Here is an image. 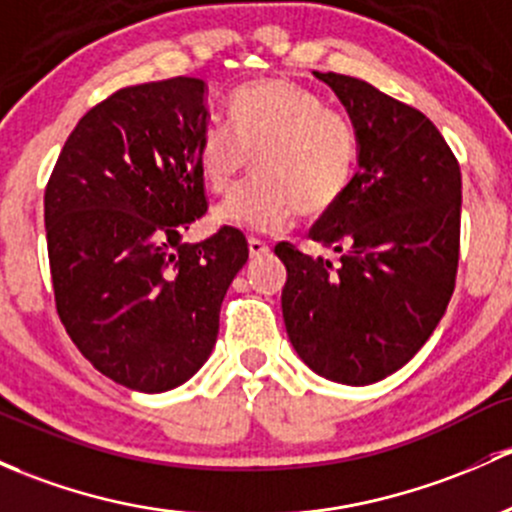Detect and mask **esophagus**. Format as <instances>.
Here are the masks:
<instances>
[{
  "instance_id": "obj_1",
  "label": "esophagus",
  "mask_w": 512,
  "mask_h": 512,
  "mask_svg": "<svg viewBox=\"0 0 512 512\" xmlns=\"http://www.w3.org/2000/svg\"><path fill=\"white\" fill-rule=\"evenodd\" d=\"M247 250H250V257H262L270 252V245L262 240H257V238H250L247 240Z\"/></svg>"
}]
</instances>
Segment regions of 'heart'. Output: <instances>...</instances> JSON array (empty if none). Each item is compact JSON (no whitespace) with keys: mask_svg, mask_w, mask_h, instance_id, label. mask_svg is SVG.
Segmentation results:
<instances>
[{"mask_svg":"<svg viewBox=\"0 0 512 512\" xmlns=\"http://www.w3.org/2000/svg\"><path fill=\"white\" fill-rule=\"evenodd\" d=\"M201 179L225 193L247 171L260 174L230 193L213 218L247 233H279L297 213L331 211L351 186L358 129L346 112L324 107L314 90L270 78L230 98V125L206 122L196 139Z\"/></svg>","mask_w":512,"mask_h":512,"instance_id":"1","label":"heart"}]
</instances>
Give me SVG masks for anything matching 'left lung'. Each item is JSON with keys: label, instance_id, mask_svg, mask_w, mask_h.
<instances>
[{"label": "left lung", "instance_id": "8db88e82", "mask_svg": "<svg viewBox=\"0 0 512 512\" xmlns=\"http://www.w3.org/2000/svg\"><path fill=\"white\" fill-rule=\"evenodd\" d=\"M358 129V169L346 196L311 228L341 252L331 265L289 242L282 316L294 351L321 378L370 385L410 363L454 294L461 171L419 110L365 80L314 73Z\"/></svg>", "mask_w": 512, "mask_h": 512}]
</instances>
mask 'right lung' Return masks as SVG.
I'll list each match as a JSON object with an SVG mask.
<instances>
[{
    "instance_id": "right-lung-1",
    "label": "right lung",
    "mask_w": 512,
    "mask_h": 512,
    "mask_svg": "<svg viewBox=\"0 0 512 512\" xmlns=\"http://www.w3.org/2000/svg\"><path fill=\"white\" fill-rule=\"evenodd\" d=\"M206 90L198 78L117 90L75 125L43 196L68 336L102 375L149 395L206 363L250 252L228 225L184 242L208 208L196 161Z\"/></svg>"
}]
</instances>
